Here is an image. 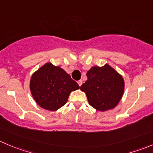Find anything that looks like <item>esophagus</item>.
I'll use <instances>...</instances> for the list:
<instances>
[{
  "instance_id": "34e87169",
  "label": "esophagus",
  "mask_w": 153,
  "mask_h": 153,
  "mask_svg": "<svg viewBox=\"0 0 153 153\" xmlns=\"http://www.w3.org/2000/svg\"><path fill=\"white\" fill-rule=\"evenodd\" d=\"M78 85H79L80 87H81V84H82V80H79V81H78Z\"/></svg>"
}]
</instances>
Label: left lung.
Wrapping results in <instances>:
<instances>
[{
    "mask_svg": "<svg viewBox=\"0 0 153 153\" xmlns=\"http://www.w3.org/2000/svg\"><path fill=\"white\" fill-rule=\"evenodd\" d=\"M87 81L81 86L89 104L100 111L115 108L124 91L123 77L108 65L93 66L87 73Z\"/></svg>",
    "mask_w": 153,
    "mask_h": 153,
    "instance_id": "obj_1",
    "label": "left lung"
}]
</instances>
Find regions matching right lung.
I'll return each instance as SVG.
<instances>
[{
  "label": "right lung",
  "mask_w": 153,
  "mask_h": 153,
  "mask_svg": "<svg viewBox=\"0 0 153 153\" xmlns=\"http://www.w3.org/2000/svg\"><path fill=\"white\" fill-rule=\"evenodd\" d=\"M30 88L41 108L56 111L66 103L71 92L80 87L63 69L48 63L32 75Z\"/></svg>",
  "instance_id": "right-lung-1"
}]
</instances>
